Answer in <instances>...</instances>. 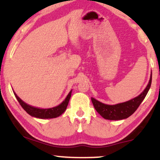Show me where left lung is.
<instances>
[{
  "label": "left lung",
  "instance_id": "1",
  "mask_svg": "<svg viewBox=\"0 0 160 160\" xmlns=\"http://www.w3.org/2000/svg\"><path fill=\"white\" fill-rule=\"evenodd\" d=\"M152 82V73L148 86L138 96L135 97L133 99L128 102L120 103L114 105H109L98 102L94 98H91L92 102L96 111L106 120H120L128 118L138 109L139 105L143 102L148 91H149Z\"/></svg>",
  "mask_w": 160,
  "mask_h": 160
}]
</instances>
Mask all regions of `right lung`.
Instances as JSON below:
<instances>
[{
	"instance_id": "obj_1",
	"label": "right lung",
	"mask_w": 160,
	"mask_h": 160,
	"mask_svg": "<svg viewBox=\"0 0 160 160\" xmlns=\"http://www.w3.org/2000/svg\"><path fill=\"white\" fill-rule=\"evenodd\" d=\"M71 92H72V90H71V92L68 93V95L66 97V98L59 104V105L52 108H47V109H41V108H35L33 107V106L29 105V104L25 103L21 98H19L14 92H13L16 98H17L18 102H19V103L20 104V105L22 107L23 109L25 110L29 115L40 119H51L59 117L60 115H62V113L65 111L68 104L70 98H71Z\"/></svg>"
}]
</instances>
